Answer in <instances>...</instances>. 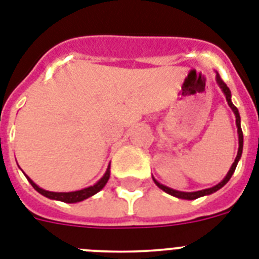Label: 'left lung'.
Returning <instances> with one entry per match:
<instances>
[{
    "label": "left lung",
    "mask_w": 259,
    "mask_h": 259,
    "mask_svg": "<svg viewBox=\"0 0 259 259\" xmlns=\"http://www.w3.org/2000/svg\"><path fill=\"white\" fill-rule=\"evenodd\" d=\"M216 80H217V84H219V87L221 88V91L224 92V95H225V99H227L228 101V105L232 108V110H233L234 116H236V125H237V133H238V153H237V156L236 159H234L233 164H232V167H230V170L228 171L227 177L224 178L223 180H221L220 183L216 184L214 187H212V188H207V190H201V191H196V192H182V191H177V190H172V188H168V187L163 186V184H160L159 182H156L155 179H154V183L156 184V186L159 187L160 190H163L164 192H167L168 195H172V196L175 197H179V199H184V200H195L197 199V197H201V196H205V195H210V193L216 192V191H219L220 188H223L225 184L229 182V179L232 178V175H233L234 170H236L237 167V163H238V160H240L241 158V154H242V147H244V134H242V129H241V117H240V113H238V109H237L236 106L233 105V103H232V100H230V97H232V95H230V89L228 88L227 84L223 81V79L220 77V75L217 73L216 75Z\"/></svg>",
    "instance_id": "8db88e82"
}]
</instances>
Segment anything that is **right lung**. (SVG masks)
I'll return each instance as SVG.
<instances>
[{
	"mask_svg": "<svg viewBox=\"0 0 259 259\" xmlns=\"http://www.w3.org/2000/svg\"><path fill=\"white\" fill-rule=\"evenodd\" d=\"M109 177H110V166L108 167V170H106V172L104 174V177L101 178L96 184H93V186L88 187V188H84V190H80V191H73V192H51V191H46L43 190V188H40V187L36 186V184L34 183V182H32L27 175H26V178H27V180L30 182V184L34 187V190L38 191L40 195H43V196L49 197V199H52V200H59V201H63V203H79V201H82V200H85L88 199V197L93 196L95 193H97L99 191H101L104 187H105V184L108 183V180H109Z\"/></svg>",
	"mask_w": 259,
	"mask_h": 259,
	"instance_id": "1",
	"label": "right lung"
}]
</instances>
